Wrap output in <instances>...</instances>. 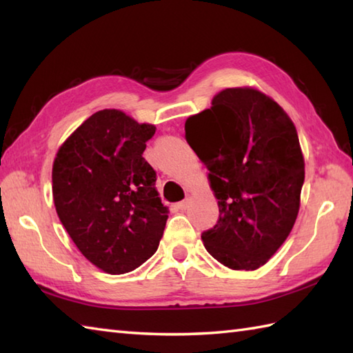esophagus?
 Here are the masks:
<instances>
[{
    "label": "esophagus",
    "mask_w": 353,
    "mask_h": 353,
    "mask_svg": "<svg viewBox=\"0 0 353 353\" xmlns=\"http://www.w3.org/2000/svg\"><path fill=\"white\" fill-rule=\"evenodd\" d=\"M177 208L181 209V211H185V209H188V208H190V199H185V200H182V201H179Z\"/></svg>",
    "instance_id": "esophagus-1"
}]
</instances>
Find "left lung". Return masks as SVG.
<instances>
[{"instance_id":"obj_1","label":"left lung","mask_w":353,"mask_h":353,"mask_svg":"<svg viewBox=\"0 0 353 353\" xmlns=\"http://www.w3.org/2000/svg\"><path fill=\"white\" fill-rule=\"evenodd\" d=\"M185 138L219 200V221L201 234L206 250L232 270L262 267L301 208L305 161L294 124L258 89L228 88L186 119Z\"/></svg>"}]
</instances>
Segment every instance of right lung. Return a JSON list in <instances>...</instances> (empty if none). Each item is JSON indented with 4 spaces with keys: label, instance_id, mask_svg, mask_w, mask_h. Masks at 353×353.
I'll list each match as a JSON object with an SVG mask.
<instances>
[{
    "label": "right lung",
    "instance_id": "right-lung-1",
    "mask_svg": "<svg viewBox=\"0 0 353 353\" xmlns=\"http://www.w3.org/2000/svg\"><path fill=\"white\" fill-rule=\"evenodd\" d=\"M153 124L124 112H95L66 139L52 163V200L81 254L109 274H123L159 247L168 208L156 171L142 153Z\"/></svg>",
    "mask_w": 353,
    "mask_h": 353
}]
</instances>
